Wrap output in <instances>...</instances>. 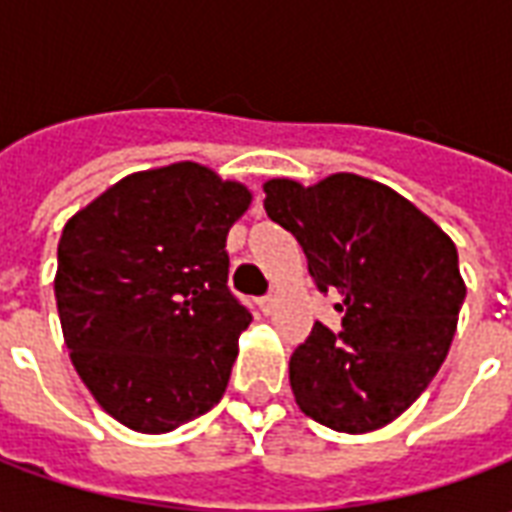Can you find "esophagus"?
Here are the masks:
<instances>
[{
    "label": "esophagus",
    "instance_id": "obj_1",
    "mask_svg": "<svg viewBox=\"0 0 512 512\" xmlns=\"http://www.w3.org/2000/svg\"><path fill=\"white\" fill-rule=\"evenodd\" d=\"M274 307H277V296H274V293H268V296H263V299H260V310L266 312V315H271V312H274Z\"/></svg>",
    "mask_w": 512,
    "mask_h": 512
}]
</instances>
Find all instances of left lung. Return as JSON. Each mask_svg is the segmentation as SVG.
Returning a JSON list of instances; mask_svg holds the SVG:
<instances>
[{
	"mask_svg": "<svg viewBox=\"0 0 512 512\" xmlns=\"http://www.w3.org/2000/svg\"><path fill=\"white\" fill-rule=\"evenodd\" d=\"M271 222L296 235L343 332L323 323L290 356L299 408L340 433L389 425L447 359L466 285L439 224L384 183L337 172L315 186L263 183Z\"/></svg>",
	"mask_w": 512,
	"mask_h": 512,
	"instance_id": "1",
	"label": "left lung"
}]
</instances>
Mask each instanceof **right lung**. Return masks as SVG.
I'll return each mask as SVG.
<instances>
[{
    "instance_id": "add662e5",
    "label": "right lung",
    "mask_w": 512,
    "mask_h": 512,
    "mask_svg": "<svg viewBox=\"0 0 512 512\" xmlns=\"http://www.w3.org/2000/svg\"><path fill=\"white\" fill-rule=\"evenodd\" d=\"M244 183L178 161L145 169L68 219L54 296L65 345L98 406L167 433L222 400L252 315L227 288Z\"/></svg>"
}]
</instances>
